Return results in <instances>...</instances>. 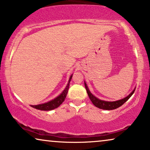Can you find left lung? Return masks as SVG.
Returning <instances> with one entry per match:
<instances>
[{
  "label": "left lung",
  "instance_id": "1",
  "mask_svg": "<svg viewBox=\"0 0 150 150\" xmlns=\"http://www.w3.org/2000/svg\"><path fill=\"white\" fill-rule=\"evenodd\" d=\"M84 85H85V88L86 90L88 95L90 99L92 101V103H93L94 105H95L96 107L99 108L100 109H103V110H114L116 108H118L119 107H120L122 105L123 103H124L125 101H127L128 99L130 98V97L133 95V93H134L135 88L133 90L132 92L129 94V95H127L126 97L125 98L121 99L120 100H117L115 101H103V100H101L98 98L94 96L93 94L91 93V91H89L88 88V86L86 83V81H84Z\"/></svg>",
  "mask_w": 150,
  "mask_h": 150
}]
</instances>
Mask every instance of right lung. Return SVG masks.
<instances>
[{
    "label": "right lung",
    "instance_id": "1",
    "mask_svg": "<svg viewBox=\"0 0 150 150\" xmlns=\"http://www.w3.org/2000/svg\"><path fill=\"white\" fill-rule=\"evenodd\" d=\"M72 77H73V74H72L71 77H70L69 82H68L65 89L64 90L62 93L59 95L57 96V97H55V99H52L51 101H48L47 103H42V104H38V105H31V106L33 107V108H35L37 110H45V111L51 110L57 108V107H59V105L64 102V99H66V97H67L68 91H69V88L70 82H71Z\"/></svg>",
    "mask_w": 150,
    "mask_h": 150
}]
</instances>
